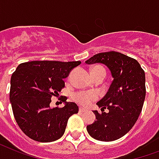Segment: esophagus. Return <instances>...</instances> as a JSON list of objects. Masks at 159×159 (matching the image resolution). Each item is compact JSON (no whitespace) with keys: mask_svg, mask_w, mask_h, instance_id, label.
I'll use <instances>...</instances> for the list:
<instances>
[{"mask_svg":"<svg viewBox=\"0 0 159 159\" xmlns=\"http://www.w3.org/2000/svg\"><path fill=\"white\" fill-rule=\"evenodd\" d=\"M87 110L85 109V108H84V107H80V112H84L86 111Z\"/></svg>","mask_w":159,"mask_h":159,"instance_id":"esophagus-1","label":"esophagus"}]
</instances>
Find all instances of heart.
I'll list each match as a JSON object with an SVG mask.
<instances>
[{
  "mask_svg": "<svg viewBox=\"0 0 159 159\" xmlns=\"http://www.w3.org/2000/svg\"><path fill=\"white\" fill-rule=\"evenodd\" d=\"M100 69H103V68L101 66H96L92 70H100ZM98 96L99 95L95 91H80L74 95V99L82 106H89L92 101L97 100Z\"/></svg>",
  "mask_w": 159,
  "mask_h": 159,
  "instance_id": "b5f03b06",
  "label": "heart"
}]
</instances>
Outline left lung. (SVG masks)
<instances>
[{
	"label": "left lung",
	"mask_w": 159,
	"mask_h": 159,
	"mask_svg": "<svg viewBox=\"0 0 159 159\" xmlns=\"http://www.w3.org/2000/svg\"><path fill=\"white\" fill-rule=\"evenodd\" d=\"M85 63L105 64L113 78L107 94L96 103L102 112L93 111L96 120L87 126V132L98 141L117 140L132 129L142 111L145 73L136 59L114 51L97 53Z\"/></svg>",
	"instance_id": "obj_1"
}]
</instances>
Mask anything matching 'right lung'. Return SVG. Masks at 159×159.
<instances>
[{"label":"right lung","mask_w":159,"mask_h":159,"mask_svg":"<svg viewBox=\"0 0 159 159\" xmlns=\"http://www.w3.org/2000/svg\"><path fill=\"white\" fill-rule=\"evenodd\" d=\"M80 61H31L20 64L11 78L10 101L14 117L31 139L50 143L64 135L69 118L79 111L74 102L50 108L51 97L64 87V80Z\"/></svg>","instance_id":"1"}]
</instances>
